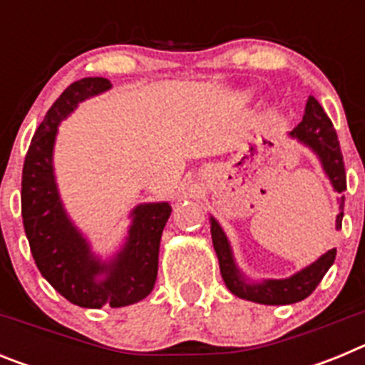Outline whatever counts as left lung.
I'll list each match as a JSON object with an SVG mask.
<instances>
[{
  "label": "left lung",
  "mask_w": 365,
  "mask_h": 365,
  "mask_svg": "<svg viewBox=\"0 0 365 365\" xmlns=\"http://www.w3.org/2000/svg\"><path fill=\"white\" fill-rule=\"evenodd\" d=\"M289 137L296 138L299 144L309 148L316 155V159L320 160L322 170H324L325 177L329 179L334 192L341 193L346 190V168H344V157H341L336 131L333 128V122L329 120L327 113L318 104L314 96H309L307 104H305V115L294 130L289 131ZM344 201H346V197L340 195L338 197L340 214L336 215V230L341 228ZM210 232L222 282L228 287V291L237 298L263 303V305H291V303L302 302L307 296H311L336 257V248H331L325 254H322L318 259L312 261L311 265L303 267L302 270L294 272L289 278H267L254 282L235 263L230 241H228L227 234L214 215H210Z\"/></svg>",
  "instance_id": "1"
}]
</instances>
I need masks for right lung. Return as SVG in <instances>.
I'll use <instances>...</instances> for the list:
<instances>
[{
  "label": "right lung",
  "instance_id": "right-lung-1",
  "mask_svg": "<svg viewBox=\"0 0 365 365\" xmlns=\"http://www.w3.org/2000/svg\"><path fill=\"white\" fill-rule=\"evenodd\" d=\"M111 87L102 76L71 83L38 125L21 177V215L38 270L63 298L86 309L125 307L153 291L160 235L172 214L166 201L135 206L124 243L109 257L93 250L91 241L67 214L54 175L58 125L78 104Z\"/></svg>",
  "mask_w": 365,
  "mask_h": 365
}]
</instances>
